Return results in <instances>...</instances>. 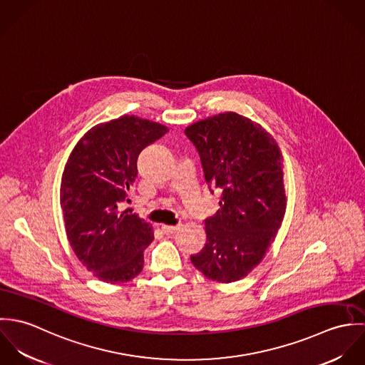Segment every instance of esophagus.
Listing matches in <instances>:
<instances>
[{
	"mask_svg": "<svg viewBox=\"0 0 365 365\" xmlns=\"http://www.w3.org/2000/svg\"><path fill=\"white\" fill-rule=\"evenodd\" d=\"M178 229H180V226H168V225H161V230H163L165 235H173V233H175Z\"/></svg>",
	"mask_w": 365,
	"mask_h": 365,
	"instance_id": "1",
	"label": "esophagus"
}]
</instances>
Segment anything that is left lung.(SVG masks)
I'll list each match as a JSON object with an SVG mask.
<instances>
[{"instance_id":"obj_1","label":"left lung","mask_w":365,"mask_h":365,"mask_svg":"<svg viewBox=\"0 0 365 365\" xmlns=\"http://www.w3.org/2000/svg\"><path fill=\"white\" fill-rule=\"evenodd\" d=\"M209 187L222 191L217 212L205 220L204 249L194 267L217 282L246 277L264 259L284 220V157L271 133L236 112L185 128Z\"/></svg>"}]
</instances>
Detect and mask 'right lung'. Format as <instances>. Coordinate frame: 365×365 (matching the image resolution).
Returning <instances> with one entry per match:
<instances>
[{
	"label": "right lung",
	"mask_w": 365,
	"mask_h": 365,
	"mask_svg": "<svg viewBox=\"0 0 365 365\" xmlns=\"http://www.w3.org/2000/svg\"><path fill=\"white\" fill-rule=\"evenodd\" d=\"M165 132L158 122L123 115L84 133L64 165L60 207L68 243L106 284L128 282L143 269L153 227L136 213L119 210V202L136 180L140 152Z\"/></svg>",
	"instance_id": "add662e5"
}]
</instances>
